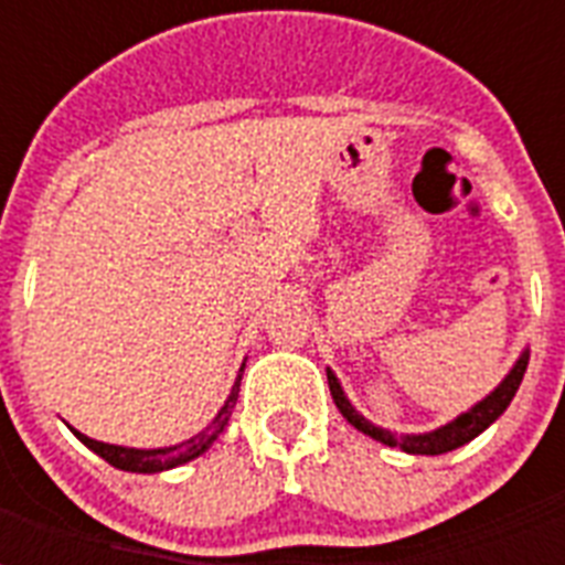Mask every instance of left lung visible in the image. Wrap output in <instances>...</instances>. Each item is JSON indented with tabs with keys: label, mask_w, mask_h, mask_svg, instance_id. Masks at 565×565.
Wrapping results in <instances>:
<instances>
[{
	"label": "left lung",
	"mask_w": 565,
	"mask_h": 565,
	"mask_svg": "<svg viewBox=\"0 0 565 565\" xmlns=\"http://www.w3.org/2000/svg\"><path fill=\"white\" fill-rule=\"evenodd\" d=\"M525 370L527 354H522L516 366H513V372L501 381V386L495 393L487 395L481 404H475L472 411L463 413V416H457L455 422H448L446 428L434 430V434H419V437H395L390 430L375 428V425H370L363 416H358L352 404H349V398L343 395V390H340V384H337L334 372H328V386H331V395H334V404L340 407V413L352 422L354 428L363 430V434H370L372 439H381L384 446L404 448L407 455H446V451H455V448L466 446L469 439L478 437L483 428H490L492 422L508 411V404L513 402V395H516L519 384H522Z\"/></svg>",
	"instance_id": "1"
}]
</instances>
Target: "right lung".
<instances>
[{"instance_id": "right-lung-1", "label": "right lung", "mask_w": 565, "mask_h": 565, "mask_svg": "<svg viewBox=\"0 0 565 565\" xmlns=\"http://www.w3.org/2000/svg\"><path fill=\"white\" fill-rule=\"evenodd\" d=\"M237 393H239V377H237V384H234V390H231L225 407L216 413V419H213L202 434H195L193 439H188V443H181V446H172V448H149V451H143V448L108 446V443H99V439L84 437V434H78V430H73V434L82 439L84 446L93 448L102 460H108V463L117 466V469H126V472H163V469H172V466H181V463H188V460H193V457H199L204 448L211 446L213 439L220 437L222 428L228 425V416L231 411H234V404H237Z\"/></svg>"}]
</instances>
